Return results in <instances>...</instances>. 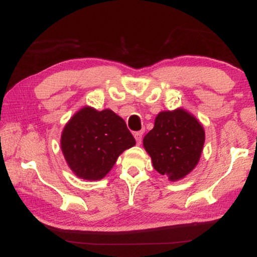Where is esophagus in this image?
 I'll list each match as a JSON object with an SVG mask.
<instances>
[{
    "mask_svg": "<svg viewBox=\"0 0 257 257\" xmlns=\"http://www.w3.org/2000/svg\"><path fill=\"white\" fill-rule=\"evenodd\" d=\"M142 135H143V133L142 131H137V133H135V139H136V141H137V144H141V142H142Z\"/></svg>",
    "mask_w": 257,
    "mask_h": 257,
    "instance_id": "1",
    "label": "esophagus"
}]
</instances>
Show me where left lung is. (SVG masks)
Returning a JSON list of instances; mask_svg holds the SVG:
<instances>
[{
    "label": "left lung",
    "instance_id": "8db88e82",
    "mask_svg": "<svg viewBox=\"0 0 257 257\" xmlns=\"http://www.w3.org/2000/svg\"><path fill=\"white\" fill-rule=\"evenodd\" d=\"M205 141L203 126L183 108L161 111L143 139L153 167L169 180L182 179L200 161Z\"/></svg>",
    "mask_w": 257,
    "mask_h": 257
}]
</instances>
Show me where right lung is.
<instances>
[{
  "instance_id": "obj_1",
  "label": "right lung",
  "mask_w": 257,
  "mask_h": 257,
  "mask_svg": "<svg viewBox=\"0 0 257 257\" xmlns=\"http://www.w3.org/2000/svg\"><path fill=\"white\" fill-rule=\"evenodd\" d=\"M136 144L127 124L113 110L85 106L66 123L62 152L74 174L85 180H100L113 168L118 156Z\"/></svg>"
}]
</instances>
